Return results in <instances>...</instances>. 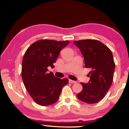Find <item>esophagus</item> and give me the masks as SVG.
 <instances>
[{
	"instance_id": "34e87169",
	"label": "esophagus",
	"mask_w": 129,
	"mask_h": 129,
	"mask_svg": "<svg viewBox=\"0 0 129 129\" xmlns=\"http://www.w3.org/2000/svg\"><path fill=\"white\" fill-rule=\"evenodd\" d=\"M69 82L70 83H72V84H75L76 83V81H73V80L72 79H69Z\"/></svg>"
}]
</instances>
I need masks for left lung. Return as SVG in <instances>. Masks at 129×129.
Listing matches in <instances>:
<instances>
[{
    "mask_svg": "<svg viewBox=\"0 0 129 129\" xmlns=\"http://www.w3.org/2000/svg\"><path fill=\"white\" fill-rule=\"evenodd\" d=\"M84 57L85 67L91 69L90 81L84 84L82 90L77 94L81 101L94 104L103 100L112 85L115 64L113 54L100 41L85 39L73 41Z\"/></svg>",
    "mask_w": 129,
    "mask_h": 129,
    "instance_id": "left-lung-1",
    "label": "left lung"
}]
</instances>
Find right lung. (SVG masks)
Masks as SVG:
<instances>
[{"instance_id": "obj_1", "label": "right lung", "mask_w": 129, "mask_h": 129, "mask_svg": "<svg viewBox=\"0 0 129 129\" xmlns=\"http://www.w3.org/2000/svg\"><path fill=\"white\" fill-rule=\"evenodd\" d=\"M69 41L42 39L26 50L22 63V78L26 90L35 103L42 106L55 103L62 88L69 82L67 78H56L48 67H54L60 50Z\"/></svg>"}]
</instances>
